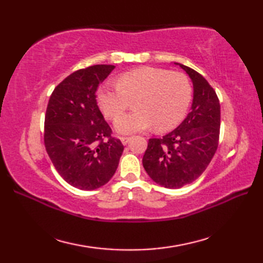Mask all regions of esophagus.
Listing matches in <instances>:
<instances>
[{"mask_svg":"<svg viewBox=\"0 0 263 263\" xmlns=\"http://www.w3.org/2000/svg\"><path fill=\"white\" fill-rule=\"evenodd\" d=\"M130 139H131V137L123 136V137H121V141H122V143H123V144H126L128 141H130Z\"/></svg>","mask_w":263,"mask_h":263,"instance_id":"1","label":"esophagus"}]
</instances>
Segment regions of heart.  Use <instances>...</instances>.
<instances>
[{"mask_svg":"<svg viewBox=\"0 0 263 263\" xmlns=\"http://www.w3.org/2000/svg\"><path fill=\"white\" fill-rule=\"evenodd\" d=\"M192 86L181 72L159 68H139L122 73L117 85L105 83L97 91V103L104 115L115 120L134 99L135 111L115 121L120 133L148 130L167 131L176 126L191 103Z\"/></svg>","mask_w":263,"mask_h":263,"instance_id":"b5f03b06","label":"heart"}]
</instances>
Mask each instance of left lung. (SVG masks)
I'll return each mask as SVG.
<instances>
[{
  "instance_id": "1",
  "label": "left lung",
  "mask_w": 263,
  "mask_h": 263,
  "mask_svg": "<svg viewBox=\"0 0 263 263\" xmlns=\"http://www.w3.org/2000/svg\"><path fill=\"white\" fill-rule=\"evenodd\" d=\"M180 66L193 82L192 109L168 135L149 139L142 158L152 180L166 189H180L197 180L219 142L220 105L216 91L197 71Z\"/></svg>"
}]
</instances>
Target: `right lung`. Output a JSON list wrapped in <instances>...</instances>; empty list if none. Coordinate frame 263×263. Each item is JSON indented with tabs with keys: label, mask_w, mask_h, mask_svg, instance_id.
<instances>
[{
	"label": "right lung",
	"mask_w": 263,
	"mask_h": 263,
	"mask_svg": "<svg viewBox=\"0 0 263 263\" xmlns=\"http://www.w3.org/2000/svg\"><path fill=\"white\" fill-rule=\"evenodd\" d=\"M114 65L80 69L59 83L48 100L44 143L61 177L80 190L98 189L115 174L124 147L111 136L96 91Z\"/></svg>",
	"instance_id": "1"
}]
</instances>
